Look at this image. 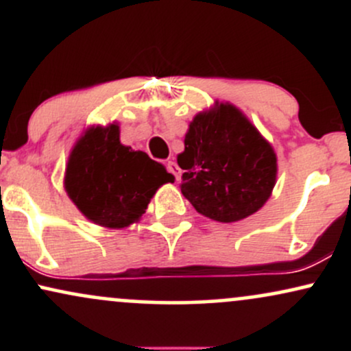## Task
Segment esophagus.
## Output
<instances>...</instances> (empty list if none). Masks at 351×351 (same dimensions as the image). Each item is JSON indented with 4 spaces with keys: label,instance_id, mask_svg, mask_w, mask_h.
Wrapping results in <instances>:
<instances>
[{
    "label": "esophagus",
    "instance_id": "34e87169",
    "mask_svg": "<svg viewBox=\"0 0 351 351\" xmlns=\"http://www.w3.org/2000/svg\"><path fill=\"white\" fill-rule=\"evenodd\" d=\"M167 168H168V171H170L171 175L175 176V180L178 181L180 180V168H178V165H176L175 162H168Z\"/></svg>",
    "mask_w": 351,
    "mask_h": 351
}]
</instances>
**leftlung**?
Returning a JSON list of instances; mask_svg holds the SVG:
<instances>
[{
  "label": "left lung",
  "instance_id": "1",
  "mask_svg": "<svg viewBox=\"0 0 351 351\" xmlns=\"http://www.w3.org/2000/svg\"><path fill=\"white\" fill-rule=\"evenodd\" d=\"M181 193L199 215L236 223L264 206L277 180V155L236 106L215 102L195 115L178 155Z\"/></svg>",
  "mask_w": 351,
  "mask_h": 351
}]
</instances>
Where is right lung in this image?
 <instances>
[{"label": "right lung", "instance_id": "right-lung-1", "mask_svg": "<svg viewBox=\"0 0 351 351\" xmlns=\"http://www.w3.org/2000/svg\"><path fill=\"white\" fill-rule=\"evenodd\" d=\"M171 173L145 152L120 143L117 122L92 125L74 143L64 188L77 209L102 228L123 229L138 223Z\"/></svg>", "mask_w": 351, "mask_h": 351}]
</instances>
